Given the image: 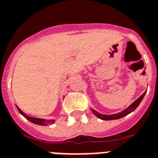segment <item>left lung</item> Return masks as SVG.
Segmentation results:
<instances>
[{
  "mask_svg": "<svg viewBox=\"0 0 158 158\" xmlns=\"http://www.w3.org/2000/svg\"><path fill=\"white\" fill-rule=\"evenodd\" d=\"M146 92L147 91H145V92H144L143 94L139 97V98L137 99L136 101L132 104L131 106H129L128 108L126 109V110H124L120 112V113L115 114H111V115H105V114H101L98 113V112H96V111L94 110H92V112L95 115L97 116V117H98L99 118H101V119H103V120H113V119H118V118H122V117H123V116L127 115V114H129V113L133 112V111H134V110L139 106V105L140 104V102H141V101L143 100V96H145Z\"/></svg>",
  "mask_w": 158,
  "mask_h": 158,
  "instance_id": "left-lung-1",
  "label": "left lung"
}]
</instances>
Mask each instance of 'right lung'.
<instances>
[{
	"label": "right lung",
	"instance_id": "obj_1",
	"mask_svg": "<svg viewBox=\"0 0 158 158\" xmlns=\"http://www.w3.org/2000/svg\"><path fill=\"white\" fill-rule=\"evenodd\" d=\"M18 108V107H17ZM18 110H19V112L20 114H21L22 115H24L25 118L28 119V120H29L30 122H32V123H35V124H39V125H45L44 123V119H41V118H33V117H29L28 115H26L23 112V111L20 110V109L18 108ZM52 122H54V121L52 120Z\"/></svg>",
	"mask_w": 158,
	"mask_h": 158
}]
</instances>
